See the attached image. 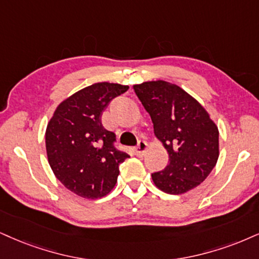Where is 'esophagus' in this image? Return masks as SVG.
Listing matches in <instances>:
<instances>
[{
    "instance_id": "esophagus-1",
    "label": "esophagus",
    "mask_w": 259,
    "mask_h": 259,
    "mask_svg": "<svg viewBox=\"0 0 259 259\" xmlns=\"http://www.w3.org/2000/svg\"><path fill=\"white\" fill-rule=\"evenodd\" d=\"M148 146H149L148 143L144 142V140H139L138 145H137L135 149L136 156H138V157H143V156L145 155L146 150H148Z\"/></svg>"
}]
</instances>
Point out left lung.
<instances>
[{
  "mask_svg": "<svg viewBox=\"0 0 259 259\" xmlns=\"http://www.w3.org/2000/svg\"><path fill=\"white\" fill-rule=\"evenodd\" d=\"M169 155L168 165L151 175L159 190L181 194L200 185L219 158V130L207 111L186 91L157 80L133 85Z\"/></svg>",
  "mask_w": 259,
  "mask_h": 259,
  "instance_id": "left-lung-1",
  "label": "left lung"
}]
</instances>
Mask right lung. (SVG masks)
I'll list each match as a JSON object with an SVG mask.
<instances>
[{
	"label": "right lung",
	"mask_w": 259,
	"mask_h": 259,
	"mask_svg": "<svg viewBox=\"0 0 259 259\" xmlns=\"http://www.w3.org/2000/svg\"><path fill=\"white\" fill-rule=\"evenodd\" d=\"M128 86L96 82L59 104L48 123L46 148L55 177L73 193L98 199L113 190L119 165L128 154L114 146L115 133L102 124V113Z\"/></svg>",
	"instance_id": "obj_1"
}]
</instances>
